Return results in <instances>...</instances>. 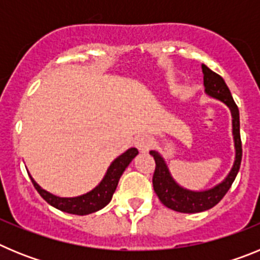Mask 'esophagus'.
I'll return each instance as SVG.
<instances>
[{
	"mask_svg": "<svg viewBox=\"0 0 260 260\" xmlns=\"http://www.w3.org/2000/svg\"><path fill=\"white\" fill-rule=\"evenodd\" d=\"M134 144L137 146V148L142 152H147L150 150L151 146H152V139H151L150 135L147 134H139L135 137Z\"/></svg>",
	"mask_w": 260,
	"mask_h": 260,
	"instance_id": "1",
	"label": "esophagus"
}]
</instances>
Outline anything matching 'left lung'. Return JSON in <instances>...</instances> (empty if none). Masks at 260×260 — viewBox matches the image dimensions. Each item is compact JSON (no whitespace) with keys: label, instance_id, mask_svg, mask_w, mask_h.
I'll return each instance as SVG.
<instances>
[{"label":"left lung","instance_id":"left-lung-1","mask_svg":"<svg viewBox=\"0 0 260 260\" xmlns=\"http://www.w3.org/2000/svg\"><path fill=\"white\" fill-rule=\"evenodd\" d=\"M203 71V83L206 93L210 98L220 100L229 108L232 114V133H233L234 148H236V157L231 172L224 180L216 186L203 191H192L185 189L174 181L168 165L157 151H150V155L153 156L156 162L155 173L152 177L153 190L158 197L160 202L165 207L182 213H197L203 212L210 208L215 207L224 195L231 189L232 183L236 180L238 171H240L241 160H242V144H241L240 135V112L238 107L234 103L228 86L225 84L224 79L219 74L213 73L206 65H202Z\"/></svg>","mask_w":260,"mask_h":260}]
</instances>
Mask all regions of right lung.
Here are the masks:
<instances>
[{
    "label": "right lung",
    "instance_id": "1",
    "mask_svg": "<svg viewBox=\"0 0 260 260\" xmlns=\"http://www.w3.org/2000/svg\"><path fill=\"white\" fill-rule=\"evenodd\" d=\"M137 155V148H128L126 152L119 155L118 157L114 158V161H112L104 178L102 180V182L96 186L95 189H92L87 194L74 197V198H61V197L50 194L47 190L41 189L40 186L36 183V181L31 176L29 177H31L32 183H34L39 194L50 206H53V207L59 211H63V212L73 213V215H88V213L96 212V211L104 208L112 201V197L116 191L119 178H121L122 173L127 168V165L132 162V160Z\"/></svg>",
    "mask_w": 260,
    "mask_h": 260
}]
</instances>
